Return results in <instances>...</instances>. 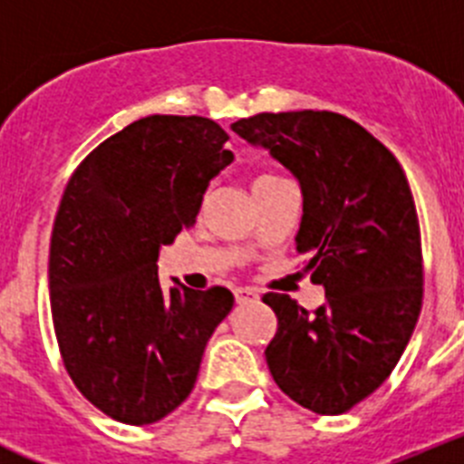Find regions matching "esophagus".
Wrapping results in <instances>:
<instances>
[{
  "instance_id": "obj_1",
  "label": "esophagus",
  "mask_w": 464,
  "mask_h": 464,
  "mask_svg": "<svg viewBox=\"0 0 464 464\" xmlns=\"http://www.w3.org/2000/svg\"><path fill=\"white\" fill-rule=\"evenodd\" d=\"M235 297L239 304H246V302H257V299H260V295H257V290H253V288H237Z\"/></svg>"
}]
</instances>
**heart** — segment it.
<instances>
[{
	"label": "heart",
	"mask_w": 464,
	"mask_h": 464,
	"mask_svg": "<svg viewBox=\"0 0 464 464\" xmlns=\"http://www.w3.org/2000/svg\"><path fill=\"white\" fill-rule=\"evenodd\" d=\"M262 179H274V176H260V179H257V181H262Z\"/></svg>",
	"instance_id": "obj_1"
}]
</instances>
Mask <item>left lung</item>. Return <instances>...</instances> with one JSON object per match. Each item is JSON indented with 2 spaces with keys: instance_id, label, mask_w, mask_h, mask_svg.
Masks as SVG:
<instances>
[{
  "instance_id": "left-lung-1",
  "label": "left lung",
  "mask_w": 464,
  "mask_h": 464,
  "mask_svg": "<svg viewBox=\"0 0 464 464\" xmlns=\"http://www.w3.org/2000/svg\"><path fill=\"white\" fill-rule=\"evenodd\" d=\"M232 132L267 149L302 188L295 237L311 281L325 288L314 314L267 293L278 327L265 358L290 400L323 416L353 409L395 370L423 304L416 204L395 155L332 111L257 113Z\"/></svg>"
}]
</instances>
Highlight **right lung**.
Returning a JSON list of instances; mask_svg holds the SVG:
<instances>
[{
  "label": "right lung",
  "mask_w": 464,
  "mask_h": 464,
  "mask_svg": "<svg viewBox=\"0 0 464 464\" xmlns=\"http://www.w3.org/2000/svg\"><path fill=\"white\" fill-rule=\"evenodd\" d=\"M202 116H149L76 167L57 208L48 288L64 370L118 423L150 425L195 388L204 348L235 304L227 288L160 285V248L195 225L235 160Z\"/></svg>",
  "instance_id": "obj_1"
}]
</instances>
